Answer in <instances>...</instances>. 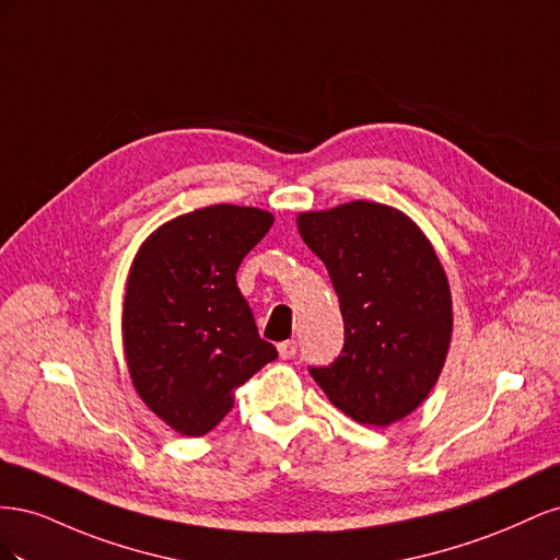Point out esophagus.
Wrapping results in <instances>:
<instances>
[{
  "label": "esophagus",
  "instance_id": "34e87169",
  "mask_svg": "<svg viewBox=\"0 0 560 560\" xmlns=\"http://www.w3.org/2000/svg\"><path fill=\"white\" fill-rule=\"evenodd\" d=\"M278 352H280L282 360L296 358V341H282V343L278 346Z\"/></svg>",
  "mask_w": 560,
  "mask_h": 560
}]
</instances>
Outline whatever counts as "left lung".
Here are the masks:
<instances>
[{
	"mask_svg": "<svg viewBox=\"0 0 560 560\" xmlns=\"http://www.w3.org/2000/svg\"><path fill=\"white\" fill-rule=\"evenodd\" d=\"M296 226L325 261L346 322L343 352L311 376L352 420L393 425L425 401L446 362L453 301L444 266L413 219L383 202L301 212Z\"/></svg>",
	"mask_w": 560,
	"mask_h": 560,
	"instance_id": "obj_1",
	"label": "left lung"
}]
</instances>
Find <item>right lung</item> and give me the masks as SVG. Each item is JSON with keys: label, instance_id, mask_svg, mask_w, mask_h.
Listing matches in <instances>:
<instances>
[{"label": "right lung", "instance_id": "add662e5", "mask_svg": "<svg viewBox=\"0 0 560 560\" xmlns=\"http://www.w3.org/2000/svg\"><path fill=\"white\" fill-rule=\"evenodd\" d=\"M273 214L210 206L140 245L124 296V352L140 399L167 428L202 436L233 409V389L278 358L235 284Z\"/></svg>", "mask_w": 560, "mask_h": 560}]
</instances>
